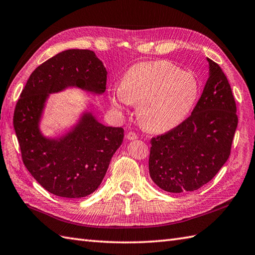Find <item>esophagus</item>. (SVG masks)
Returning a JSON list of instances; mask_svg holds the SVG:
<instances>
[{
	"label": "esophagus",
	"mask_w": 255,
	"mask_h": 255,
	"mask_svg": "<svg viewBox=\"0 0 255 255\" xmlns=\"http://www.w3.org/2000/svg\"><path fill=\"white\" fill-rule=\"evenodd\" d=\"M127 138H128V140H134V139H137V135L135 134L134 132H128V133L127 134Z\"/></svg>",
	"instance_id": "1"
}]
</instances>
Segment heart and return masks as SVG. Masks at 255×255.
Here are the masks:
<instances>
[{
	"label": "heart",
	"instance_id": "obj_1",
	"mask_svg": "<svg viewBox=\"0 0 255 255\" xmlns=\"http://www.w3.org/2000/svg\"><path fill=\"white\" fill-rule=\"evenodd\" d=\"M199 96V83L190 72L169 61H146L132 65L121 85L112 88L110 101L116 109L139 104L138 120L150 132H167L189 116Z\"/></svg>",
	"mask_w": 255,
	"mask_h": 255
}]
</instances>
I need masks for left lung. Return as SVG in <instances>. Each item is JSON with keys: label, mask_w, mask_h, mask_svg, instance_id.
I'll list each match as a JSON object with an SVG mask.
<instances>
[{"label": "left lung", "mask_w": 255, "mask_h": 255, "mask_svg": "<svg viewBox=\"0 0 255 255\" xmlns=\"http://www.w3.org/2000/svg\"><path fill=\"white\" fill-rule=\"evenodd\" d=\"M207 61V82L191 116L150 139V178L170 193L199 190L230 155L238 126L236 101L223 70L211 59Z\"/></svg>", "instance_id": "obj_1"}]
</instances>
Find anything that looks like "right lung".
<instances>
[{
    "instance_id": "1",
    "label": "right lung",
    "mask_w": 255,
    "mask_h": 255,
    "mask_svg": "<svg viewBox=\"0 0 255 255\" xmlns=\"http://www.w3.org/2000/svg\"><path fill=\"white\" fill-rule=\"evenodd\" d=\"M107 71L94 51L71 49L31 73L14 111L22 162L42 188L56 196L80 199L98 189L124 137L122 128L106 127L85 112L59 138L43 136L39 123L49 94L77 87L96 95L106 90Z\"/></svg>"
}]
</instances>
